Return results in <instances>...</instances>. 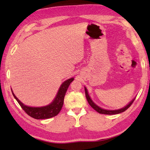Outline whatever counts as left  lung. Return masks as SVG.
<instances>
[{
	"label": "left lung",
	"mask_w": 150,
	"mask_h": 150,
	"mask_svg": "<svg viewBox=\"0 0 150 150\" xmlns=\"http://www.w3.org/2000/svg\"><path fill=\"white\" fill-rule=\"evenodd\" d=\"M85 87V95H86V98H87V100L88 101V104H89L90 106L92 107L93 109H95V110L98 112V113L100 114H104V115H116V114H119V113H121V112H123L125 110H126L127 109H128L130 106H131L132 104L134 102V100H135V98H134L132 100L130 103H129L128 105H126L123 108H119V109H116V110H108V109H105V108H103L100 107V106H98L97 105H96V104L93 102V100L91 99V98L90 97L89 95H88V91H87V88Z\"/></svg>",
	"instance_id": "1"
}]
</instances>
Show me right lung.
<instances>
[{
  "label": "right lung",
  "mask_w": 150,
  "mask_h": 150,
  "mask_svg": "<svg viewBox=\"0 0 150 150\" xmlns=\"http://www.w3.org/2000/svg\"><path fill=\"white\" fill-rule=\"evenodd\" d=\"M74 80V78L71 77L65 81L59 88L56 96L53 101L49 105L43 106H27L22 103L18 98L11 88L12 95H13L15 99L19 103L22 108L30 116L35 119H47L54 117L57 115L63 105L64 96L70 83Z\"/></svg>",
  "instance_id": "right-lung-1"
}]
</instances>
